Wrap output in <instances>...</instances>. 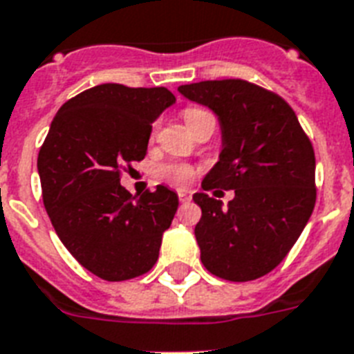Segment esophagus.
Segmentation results:
<instances>
[{
	"label": "esophagus",
	"instance_id": "1",
	"mask_svg": "<svg viewBox=\"0 0 354 354\" xmlns=\"http://www.w3.org/2000/svg\"><path fill=\"white\" fill-rule=\"evenodd\" d=\"M192 199V195L188 192H179V201L180 203H188Z\"/></svg>",
	"mask_w": 354,
	"mask_h": 354
}]
</instances>
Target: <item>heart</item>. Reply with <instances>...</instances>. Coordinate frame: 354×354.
Segmentation results:
<instances>
[{
	"instance_id": "1",
	"label": "heart",
	"mask_w": 354,
	"mask_h": 354,
	"mask_svg": "<svg viewBox=\"0 0 354 354\" xmlns=\"http://www.w3.org/2000/svg\"><path fill=\"white\" fill-rule=\"evenodd\" d=\"M183 117H185V122L188 124L190 129L195 128V126H199L201 122L214 120V115L210 111L203 109V107H186L185 111H183ZM160 174L171 185L186 186L190 185L192 179H194L195 169L192 166H188V164H168V166H164Z\"/></svg>"
}]
</instances>
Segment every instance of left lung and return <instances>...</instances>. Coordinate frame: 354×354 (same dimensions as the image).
Instances as JSON below:
<instances>
[{
  "instance_id": "obj_1",
  "label": "left lung",
  "mask_w": 354,
  "mask_h": 354,
  "mask_svg": "<svg viewBox=\"0 0 354 354\" xmlns=\"http://www.w3.org/2000/svg\"><path fill=\"white\" fill-rule=\"evenodd\" d=\"M208 106L221 122L219 162L203 190H234L221 203L195 194L201 206L195 239L208 272L228 281H250L283 261L315 210L316 159L292 107L265 87L241 78L179 87Z\"/></svg>"
}]
</instances>
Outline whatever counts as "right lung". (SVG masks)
<instances>
[{"mask_svg": "<svg viewBox=\"0 0 354 354\" xmlns=\"http://www.w3.org/2000/svg\"><path fill=\"white\" fill-rule=\"evenodd\" d=\"M175 102L166 87L102 84L67 100L38 153L45 210L65 248L106 281L137 278L159 259L179 197L166 186L140 197L120 185L142 160L151 124Z\"/></svg>", "mask_w": 354, "mask_h": 354, "instance_id": "right-lung-1", "label": "right lung"}]
</instances>
